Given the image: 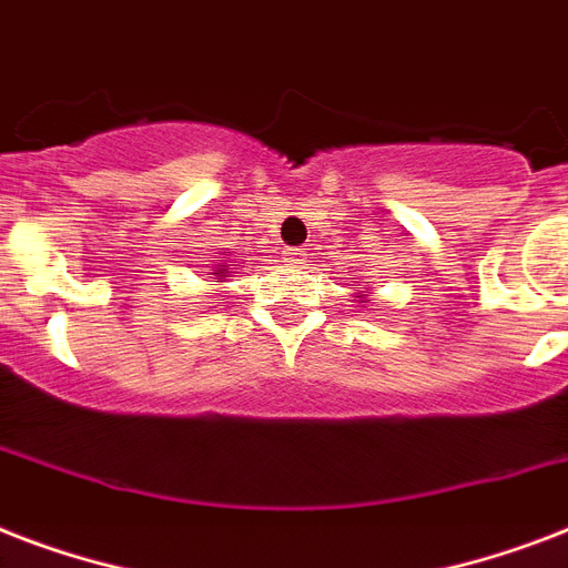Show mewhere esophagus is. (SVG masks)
Segmentation results:
<instances>
[{
  "label": "esophagus",
  "mask_w": 568,
  "mask_h": 568,
  "mask_svg": "<svg viewBox=\"0 0 568 568\" xmlns=\"http://www.w3.org/2000/svg\"><path fill=\"white\" fill-rule=\"evenodd\" d=\"M303 256H306V253H303L301 247L285 250V258H288V262H292V265H303Z\"/></svg>",
  "instance_id": "obj_1"
}]
</instances>
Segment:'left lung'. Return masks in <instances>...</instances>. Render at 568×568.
<instances>
[{
	"label": "left lung",
	"instance_id": "1",
	"mask_svg": "<svg viewBox=\"0 0 568 568\" xmlns=\"http://www.w3.org/2000/svg\"><path fill=\"white\" fill-rule=\"evenodd\" d=\"M363 303H365V301H363Z\"/></svg>",
	"mask_w": 568,
	"mask_h": 568
}]
</instances>
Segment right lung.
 Wrapping results in <instances>:
<instances>
[{
    "label": "right lung",
    "instance_id": "obj_1",
    "mask_svg": "<svg viewBox=\"0 0 568 568\" xmlns=\"http://www.w3.org/2000/svg\"><path fill=\"white\" fill-rule=\"evenodd\" d=\"M226 274H232L230 265H217V280H214V283H223L221 276H226Z\"/></svg>",
    "mask_w": 568,
    "mask_h": 568
}]
</instances>
